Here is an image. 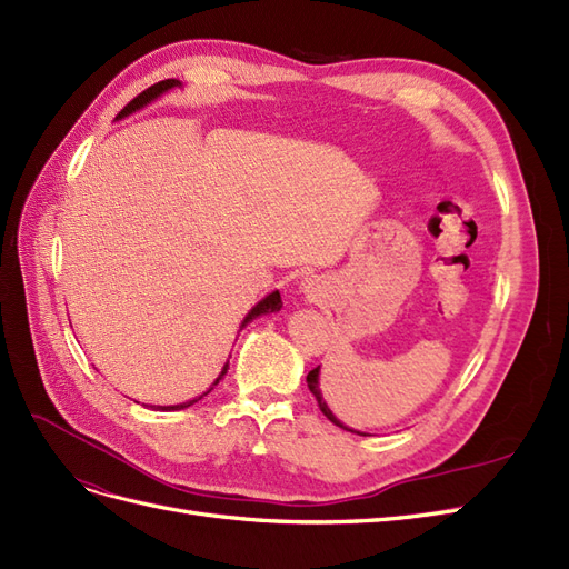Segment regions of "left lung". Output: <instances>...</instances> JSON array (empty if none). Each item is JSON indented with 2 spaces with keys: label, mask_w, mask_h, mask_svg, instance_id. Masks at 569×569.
Here are the masks:
<instances>
[{
  "label": "left lung",
  "mask_w": 569,
  "mask_h": 569,
  "mask_svg": "<svg viewBox=\"0 0 569 569\" xmlns=\"http://www.w3.org/2000/svg\"><path fill=\"white\" fill-rule=\"evenodd\" d=\"M318 377H320V368H313L311 372H308V377H306V382H308V389L313 391V396H316V401H318V406H320V410H322V416L330 420V422H335L337 427H341V429H349L347 425H341L335 416H332V410L327 408V403H325V399H322V393H320V382H318ZM349 432H353V429H349ZM356 435H360V432H356ZM366 437V435H363Z\"/></svg>",
  "instance_id": "obj_1"
}]
</instances>
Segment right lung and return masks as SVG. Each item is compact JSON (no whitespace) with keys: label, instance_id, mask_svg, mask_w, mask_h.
I'll return each mask as SVG.
<instances>
[{"label":"right lung","instance_id":"1","mask_svg":"<svg viewBox=\"0 0 569 569\" xmlns=\"http://www.w3.org/2000/svg\"><path fill=\"white\" fill-rule=\"evenodd\" d=\"M176 84H180L176 78H168V80H161V82H157V84H151V88H147L144 92H140V94H137L132 101H130V104L123 109V111H120L118 113V118H123V116H128V113H132V111H137V109H140V107H144V104H149V101L151 99H157L159 94H163L166 90H170V88H176ZM280 308H282V299H280V291H272V295H268L263 301H258L253 308H251V311H249V316L244 318V322H242V327L247 325V322H251L253 318H258V316H263V313H274V311H280ZM228 372V366L226 368H222V372L218 375V380L213 382V387L222 380V375H226ZM211 387V389H213ZM209 389V391H211ZM209 391H203L201 396H197V399H192V401H187V403H180V406H157V408H153V410H182V408H187V406H192V403H197V401H201L203 399V396L206 393H209Z\"/></svg>","mask_w":569,"mask_h":569}]
</instances>
